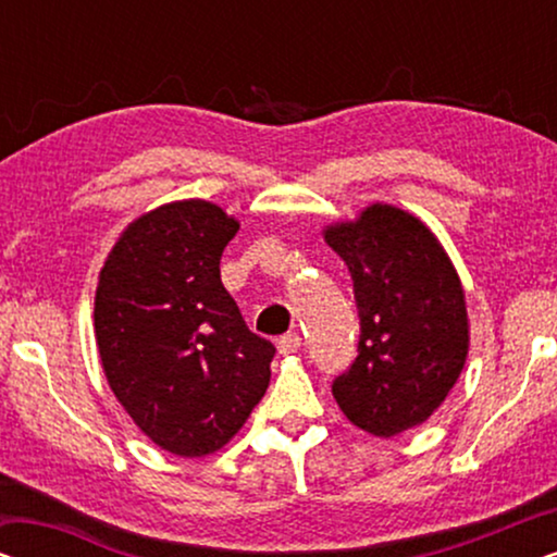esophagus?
Segmentation results:
<instances>
[{
	"instance_id": "obj_1",
	"label": "esophagus",
	"mask_w": 557,
	"mask_h": 557,
	"mask_svg": "<svg viewBox=\"0 0 557 557\" xmlns=\"http://www.w3.org/2000/svg\"><path fill=\"white\" fill-rule=\"evenodd\" d=\"M296 349H301V337L296 332L284 334V337L278 339V352L281 355H294Z\"/></svg>"
}]
</instances>
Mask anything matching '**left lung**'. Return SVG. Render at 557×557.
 I'll list each match as a JSON object with an SVG mask.
<instances>
[{"label": "left lung", "mask_w": 557, "mask_h": 557, "mask_svg": "<svg viewBox=\"0 0 557 557\" xmlns=\"http://www.w3.org/2000/svg\"><path fill=\"white\" fill-rule=\"evenodd\" d=\"M324 240L352 276L360 342L332 395L349 421L391 438L429 421L469 355L467 299L451 258L410 212L375 202Z\"/></svg>", "instance_id": "1"}]
</instances>
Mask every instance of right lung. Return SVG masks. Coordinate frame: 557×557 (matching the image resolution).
<instances>
[{
    "mask_svg": "<svg viewBox=\"0 0 557 557\" xmlns=\"http://www.w3.org/2000/svg\"><path fill=\"white\" fill-rule=\"evenodd\" d=\"M240 223L218 205L180 200L136 218L96 288V345L113 395L164 451L205 456L248 421L276 347L246 326L220 281Z\"/></svg>",
    "mask_w": 557,
    "mask_h": 557,
    "instance_id": "obj_1",
    "label": "right lung"
}]
</instances>
